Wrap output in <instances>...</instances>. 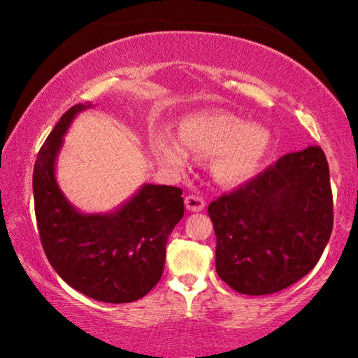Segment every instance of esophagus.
<instances>
[{
	"label": "esophagus",
	"instance_id": "esophagus-1",
	"mask_svg": "<svg viewBox=\"0 0 358 358\" xmlns=\"http://www.w3.org/2000/svg\"><path fill=\"white\" fill-rule=\"evenodd\" d=\"M185 208L189 212H202L205 208V200L200 195H187L185 197Z\"/></svg>",
	"mask_w": 358,
	"mask_h": 358
}]
</instances>
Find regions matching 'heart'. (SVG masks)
Wrapping results in <instances>:
<instances>
[{"label":"heart","instance_id":"heart-1","mask_svg":"<svg viewBox=\"0 0 358 358\" xmlns=\"http://www.w3.org/2000/svg\"><path fill=\"white\" fill-rule=\"evenodd\" d=\"M182 143L200 158H213L212 171L220 184L238 185L252 179L271 150V134L266 127L238 119L227 112L197 115L180 130ZM180 141L163 135L156 141V153L174 169L189 164V153Z\"/></svg>","mask_w":358,"mask_h":358}]
</instances>
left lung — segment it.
<instances>
[{"label": "left lung", "mask_w": 358, "mask_h": 358, "mask_svg": "<svg viewBox=\"0 0 358 358\" xmlns=\"http://www.w3.org/2000/svg\"><path fill=\"white\" fill-rule=\"evenodd\" d=\"M217 273L243 295H271L305 277L331 238L329 166L320 146L282 156L213 200Z\"/></svg>", "instance_id": "1"}]
</instances>
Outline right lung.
Instances as JSON below:
<instances>
[{
  "label": "right lung",
  "mask_w": 358,
  "mask_h": 358,
  "mask_svg": "<svg viewBox=\"0 0 358 358\" xmlns=\"http://www.w3.org/2000/svg\"><path fill=\"white\" fill-rule=\"evenodd\" d=\"M76 104L58 120L34 166V205L42 248L55 272L83 295L104 303H130L145 296L163 275L166 243L184 217L182 190L141 185L110 213H81L68 202L55 179L63 135Z\"/></svg>",
  "instance_id": "right-lung-1"
}]
</instances>
